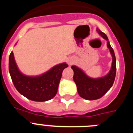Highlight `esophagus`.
<instances>
[{"label":"esophagus","instance_id":"obj_1","mask_svg":"<svg viewBox=\"0 0 133 133\" xmlns=\"http://www.w3.org/2000/svg\"><path fill=\"white\" fill-rule=\"evenodd\" d=\"M72 61H68V63H69V64H72Z\"/></svg>","mask_w":133,"mask_h":133}]
</instances>
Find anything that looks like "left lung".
Instances as JSON below:
<instances>
[{"label": "left lung", "instance_id": "left-lung-1", "mask_svg": "<svg viewBox=\"0 0 133 133\" xmlns=\"http://www.w3.org/2000/svg\"><path fill=\"white\" fill-rule=\"evenodd\" d=\"M96 31L107 41V47L112 56V66L109 73L101 78L92 79L75 66H71L74 71L73 80L77 85L79 95L89 101L98 99L106 94L113 85L116 74V60L114 49L109 44L106 35L98 28L96 29Z\"/></svg>", "mask_w": 133, "mask_h": 133}]
</instances>
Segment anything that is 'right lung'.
Instances as JSON below:
<instances>
[{"label": "right lung", "instance_id": "add662e5", "mask_svg": "<svg viewBox=\"0 0 133 133\" xmlns=\"http://www.w3.org/2000/svg\"><path fill=\"white\" fill-rule=\"evenodd\" d=\"M66 67L68 64L62 63L40 76L28 77L17 69L13 51L9 60V70L14 86L21 94L34 101H46L56 96L62 71Z\"/></svg>", "mask_w": 133, "mask_h": 133}]
</instances>
